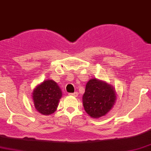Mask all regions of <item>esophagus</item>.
<instances>
[{
  "instance_id": "esophagus-1",
  "label": "esophagus",
  "mask_w": 151,
  "mask_h": 151,
  "mask_svg": "<svg viewBox=\"0 0 151 151\" xmlns=\"http://www.w3.org/2000/svg\"><path fill=\"white\" fill-rule=\"evenodd\" d=\"M70 96H74V97H77L78 96V93L77 92H74V93H70L69 94Z\"/></svg>"
}]
</instances>
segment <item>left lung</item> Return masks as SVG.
<instances>
[{
  "mask_svg": "<svg viewBox=\"0 0 151 151\" xmlns=\"http://www.w3.org/2000/svg\"><path fill=\"white\" fill-rule=\"evenodd\" d=\"M115 101L116 92L111 85L96 78L87 82L82 101L85 111L91 117L105 116L112 108Z\"/></svg>",
  "mask_w": 151,
  "mask_h": 151,
  "instance_id": "left-lung-1",
  "label": "left lung"
}]
</instances>
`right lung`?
I'll return each instance as SVG.
<instances>
[{"label":"right lung","instance_id":"right-lung-1","mask_svg":"<svg viewBox=\"0 0 151 151\" xmlns=\"http://www.w3.org/2000/svg\"><path fill=\"white\" fill-rule=\"evenodd\" d=\"M61 97L60 88L52 79L43 81L34 88L32 93L34 107L43 115H50L55 111Z\"/></svg>","mask_w":151,"mask_h":151}]
</instances>
